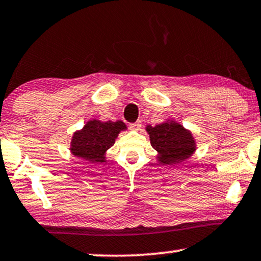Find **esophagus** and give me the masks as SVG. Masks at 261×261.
<instances>
[{"mask_svg": "<svg viewBox=\"0 0 261 261\" xmlns=\"http://www.w3.org/2000/svg\"><path fill=\"white\" fill-rule=\"evenodd\" d=\"M141 126H142V122H141V120H137V122L131 123L130 125H129V127H130L131 130H139V129H141Z\"/></svg>", "mask_w": 261, "mask_h": 261, "instance_id": "1", "label": "esophagus"}]
</instances>
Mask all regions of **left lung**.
<instances>
[{"label": "left lung", "instance_id": "left-lung-1", "mask_svg": "<svg viewBox=\"0 0 261 261\" xmlns=\"http://www.w3.org/2000/svg\"><path fill=\"white\" fill-rule=\"evenodd\" d=\"M146 131L150 135L151 146L158 152L157 158L161 164H179L196 151V142L191 132L174 120L155 126L147 125Z\"/></svg>", "mask_w": 261, "mask_h": 261}]
</instances>
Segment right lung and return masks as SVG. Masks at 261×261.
Wrapping results in <instances>:
<instances>
[{
    "label": "right lung",
    "instance_id": "obj_1",
    "mask_svg": "<svg viewBox=\"0 0 261 261\" xmlns=\"http://www.w3.org/2000/svg\"><path fill=\"white\" fill-rule=\"evenodd\" d=\"M126 125L122 120L117 122H100L92 119L72 136L70 151L84 161L90 163L106 162V152L114 145L116 138Z\"/></svg>",
    "mask_w": 261,
    "mask_h": 261
}]
</instances>
